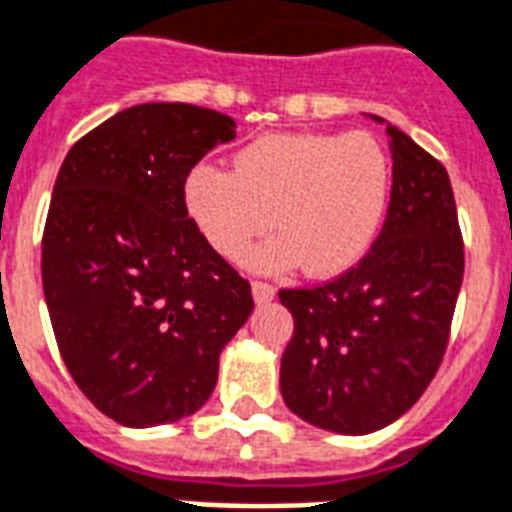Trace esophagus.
I'll list each match as a JSON object with an SVG mask.
<instances>
[{"label":"esophagus","mask_w":512,"mask_h":512,"mask_svg":"<svg viewBox=\"0 0 512 512\" xmlns=\"http://www.w3.org/2000/svg\"><path fill=\"white\" fill-rule=\"evenodd\" d=\"M253 299L259 302V305H264V302H270L272 297H275V286H270V283H264V280H253Z\"/></svg>","instance_id":"34e87169"}]
</instances>
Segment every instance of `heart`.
<instances>
[{
	"mask_svg": "<svg viewBox=\"0 0 512 512\" xmlns=\"http://www.w3.org/2000/svg\"><path fill=\"white\" fill-rule=\"evenodd\" d=\"M394 167L367 132H272L234 153L232 169L199 164L183 202L210 248L261 272L299 264L313 278L351 270L386 221Z\"/></svg>",
	"mask_w": 512,
	"mask_h": 512,
	"instance_id": "obj_1",
	"label": "heart"
}]
</instances>
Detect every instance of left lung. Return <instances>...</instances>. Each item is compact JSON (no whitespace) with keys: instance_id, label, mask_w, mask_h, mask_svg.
Returning a JSON list of instances; mask_svg holds the SVG:
<instances>
[{"instance_id":"8db88e82","label":"left lung","mask_w":512,"mask_h":512,"mask_svg":"<svg viewBox=\"0 0 512 512\" xmlns=\"http://www.w3.org/2000/svg\"><path fill=\"white\" fill-rule=\"evenodd\" d=\"M386 134L394 180L378 240L324 286L278 294L294 315L280 394L302 421L340 434L378 432L421 399L448 348L464 278L448 172L397 126Z\"/></svg>"}]
</instances>
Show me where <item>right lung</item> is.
<instances>
[{"instance_id": "right-lung-1", "label": "right lung", "mask_w": 512, "mask_h": 512, "mask_svg": "<svg viewBox=\"0 0 512 512\" xmlns=\"http://www.w3.org/2000/svg\"><path fill=\"white\" fill-rule=\"evenodd\" d=\"M229 115L183 102L115 113L69 148L42 232V291L69 375L124 426L172 424L213 394L251 283L188 218L183 186Z\"/></svg>"}]
</instances>
